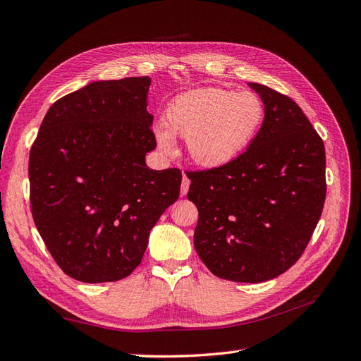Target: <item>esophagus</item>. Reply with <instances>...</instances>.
Listing matches in <instances>:
<instances>
[{"label": "esophagus", "instance_id": "esophagus-1", "mask_svg": "<svg viewBox=\"0 0 361 361\" xmlns=\"http://www.w3.org/2000/svg\"><path fill=\"white\" fill-rule=\"evenodd\" d=\"M190 183H191V180H190V179L183 174V178H182V185H180V194H182V195H185V194L188 192V190H190Z\"/></svg>", "mask_w": 361, "mask_h": 361}]
</instances>
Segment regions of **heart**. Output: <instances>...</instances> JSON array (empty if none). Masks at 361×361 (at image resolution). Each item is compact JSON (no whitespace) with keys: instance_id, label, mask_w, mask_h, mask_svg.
Segmentation results:
<instances>
[{"instance_id":"obj_1","label":"heart","mask_w":361,"mask_h":361,"mask_svg":"<svg viewBox=\"0 0 361 361\" xmlns=\"http://www.w3.org/2000/svg\"><path fill=\"white\" fill-rule=\"evenodd\" d=\"M264 104L250 92L218 87L183 92L167 104L164 124L154 126L162 154L174 150V137L187 138L190 158L204 169H220L250 146L264 120Z\"/></svg>"}]
</instances>
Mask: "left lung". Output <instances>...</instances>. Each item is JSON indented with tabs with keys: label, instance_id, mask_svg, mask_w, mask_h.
<instances>
[{
	"label": "left lung",
	"instance_id": "obj_1",
	"mask_svg": "<svg viewBox=\"0 0 361 361\" xmlns=\"http://www.w3.org/2000/svg\"><path fill=\"white\" fill-rule=\"evenodd\" d=\"M265 117L248 149L220 169L188 171L197 206L194 247L214 276L262 283L307 247L325 202V149L290 97L248 82Z\"/></svg>",
	"mask_w": 361,
	"mask_h": 361
}]
</instances>
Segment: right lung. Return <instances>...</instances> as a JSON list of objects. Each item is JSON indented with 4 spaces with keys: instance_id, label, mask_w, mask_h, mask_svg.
I'll return each instance as SVG.
<instances>
[{
    "instance_id": "obj_1",
    "label": "right lung",
    "mask_w": 361,
    "mask_h": 361,
    "mask_svg": "<svg viewBox=\"0 0 361 361\" xmlns=\"http://www.w3.org/2000/svg\"><path fill=\"white\" fill-rule=\"evenodd\" d=\"M149 76L94 81L54 102L30 150L32 220L63 272L84 283L128 277L152 227L178 200L179 169L152 170Z\"/></svg>"
}]
</instances>
